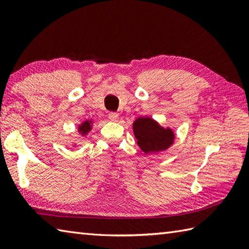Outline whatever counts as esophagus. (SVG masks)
Wrapping results in <instances>:
<instances>
[{"label": "esophagus", "mask_w": 249, "mask_h": 249, "mask_svg": "<svg viewBox=\"0 0 249 249\" xmlns=\"http://www.w3.org/2000/svg\"><path fill=\"white\" fill-rule=\"evenodd\" d=\"M108 115H109V119L112 122H118L119 121V114L118 113L110 112Z\"/></svg>", "instance_id": "1"}]
</instances>
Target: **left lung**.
I'll return each instance as SVG.
<instances>
[{"instance_id": "left-lung-1", "label": "left lung", "mask_w": 249, "mask_h": 249, "mask_svg": "<svg viewBox=\"0 0 249 249\" xmlns=\"http://www.w3.org/2000/svg\"><path fill=\"white\" fill-rule=\"evenodd\" d=\"M137 144L144 154L149 155L168 150L176 138L174 130L162 126L151 116H140L133 123Z\"/></svg>"}]
</instances>
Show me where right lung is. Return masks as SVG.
Segmentation results:
<instances>
[{
  "label": "right lung",
  "instance_id": "obj_1",
  "mask_svg": "<svg viewBox=\"0 0 249 249\" xmlns=\"http://www.w3.org/2000/svg\"><path fill=\"white\" fill-rule=\"evenodd\" d=\"M93 124H94L93 120H86V121H83L82 123L79 124L78 127H77V128H78L79 135H80L81 137H83V138H86V137L89 135V131L92 130ZM72 146H77V143H73Z\"/></svg>",
  "mask_w": 249,
  "mask_h": 249
}]
</instances>
